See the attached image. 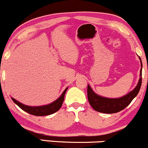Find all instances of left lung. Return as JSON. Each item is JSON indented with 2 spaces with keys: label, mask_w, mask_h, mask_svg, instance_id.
<instances>
[{
  "label": "left lung",
  "mask_w": 148,
  "mask_h": 148,
  "mask_svg": "<svg viewBox=\"0 0 148 148\" xmlns=\"http://www.w3.org/2000/svg\"><path fill=\"white\" fill-rule=\"evenodd\" d=\"M139 58L141 63V67H143L141 59L140 57ZM140 78L138 84L134 90L130 92L127 95L117 99H111L98 95L92 91L89 85H88V99L90 104L96 111L103 113H115L122 111L132 102L140 90L142 84V67L140 69Z\"/></svg>",
  "instance_id": "8db88e82"
}]
</instances>
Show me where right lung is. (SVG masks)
Returning a JSON list of instances; mask_svg holds the SVG:
<instances>
[{
	"label": "right lung",
	"mask_w": 148,
	"mask_h": 148,
	"mask_svg": "<svg viewBox=\"0 0 148 148\" xmlns=\"http://www.w3.org/2000/svg\"><path fill=\"white\" fill-rule=\"evenodd\" d=\"M67 88L64 90L62 94L58 99H57L55 101L50 103V104L46 105V106H28L26 105L23 104V103L18 102L16 99H13L12 97V99L13 101L16 103L17 106L21 108L22 110L27 112V113H30L31 115H36V116H45V115H49L53 113H56V112L58 111L62 106V103L64 101V95H65L66 91H67Z\"/></svg>",
	"instance_id": "right-lung-1"
}]
</instances>
